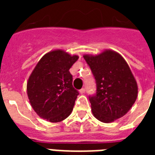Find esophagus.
<instances>
[{"mask_svg": "<svg viewBox=\"0 0 155 155\" xmlns=\"http://www.w3.org/2000/svg\"><path fill=\"white\" fill-rule=\"evenodd\" d=\"M84 92H85V88H84V87H83V88H81V89L80 90V94H84Z\"/></svg>", "mask_w": 155, "mask_h": 155, "instance_id": "34e87169", "label": "esophagus"}]
</instances>
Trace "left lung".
I'll use <instances>...</instances> for the list:
<instances>
[{
	"label": "left lung",
	"mask_w": 155,
	"mask_h": 155,
	"mask_svg": "<svg viewBox=\"0 0 155 155\" xmlns=\"http://www.w3.org/2000/svg\"><path fill=\"white\" fill-rule=\"evenodd\" d=\"M84 58L97 84V93L89 97L93 116L104 123L122 117L137 97V81L125 58L112 50Z\"/></svg>",
	"instance_id": "8db88e82"
}]
</instances>
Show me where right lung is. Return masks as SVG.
<instances>
[{"label":"right lung","mask_w":155,"mask_h":155,"mask_svg":"<svg viewBox=\"0 0 155 155\" xmlns=\"http://www.w3.org/2000/svg\"><path fill=\"white\" fill-rule=\"evenodd\" d=\"M79 58L63 50H54L42 56L28 79L26 89L33 109L40 117L59 122L73 110L77 90L72 86L69 71Z\"/></svg>","instance_id":"add662e5"}]
</instances>
